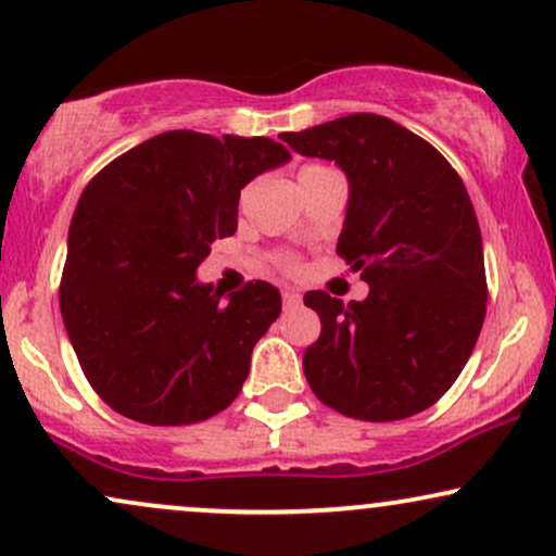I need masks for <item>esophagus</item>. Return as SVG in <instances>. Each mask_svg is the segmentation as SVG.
<instances>
[{
	"mask_svg": "<svg viewBox=\"0 0 556 556\" xmlns=\"http://www.w3.org/2000/svg\"><path fill=\"white\" fill-rule=\"evenodd\" d=\"M280 296H283V306H296L301 301V293L293 291V289H286L283 293H280Z\"/></svg>",
	"mask_w": 556,
	"mask_h": 556,
	"instance_id": "1",
	"label": "esophagus"
}]
</instances>
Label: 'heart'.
Here are the masks:
<instances>
[{
    "mask_svg": "<svg viewBox=\"0 0 556 556\" xmlns=\"http://www.w3.org/2000/svg\"><path fill=\"white\" fill-rule=\"evenodd\" d=\"M280 265H283V270H289V273L299 270V260L296 257H283V260H280Z\"/></svg>",
    "mask_w": 556,
    "mask_h": 556,
    "instance_id": "b5f03b06",
    "label": "heart"
}]
</instances>
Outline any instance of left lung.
I'll list each match as a JSON object with an SVG mask.
<instances>
[{"label": "left lung", "instance_id": "8db88e82", "mask_svg": "<svg viewBox=\"0 0 556 556\" xmlns=\"http://www.w3.org/2000/svg\"><path fill=\"white\" fill-rule=\"evenodd\" d=\"M283 141L345 169L338 255L371 286L351 304L325 291L304 296L321 321L304 353L312 392L355 420L422 413L467 366L488 312L482 235L462 177L433 143L374 113Z\"/></svg>", "mask_w": 556, "mask_h": 556}]
</instances>
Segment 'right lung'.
Segmentation results:
<instances>
[{
    "label": "right lung",
    "mask_w": 556,
    "mask_h": 556,
    "mask_svg": "<svg viewBox=\"0 0 556 556\" xmlns=\"http://www.w3.org/2000/svg\"><path fill=\"white\" fill-rule=\"evenodd\" d=\"M265 136L167 131L87 182L59 304L89 387L143 425H193L229 407L255 342L280 314L265 280L229 301L195 280L216 239L237 231L239 190L289 160Z\"/></svg>",
    "instance_id": "right-lung-1"
}]
</instances>
